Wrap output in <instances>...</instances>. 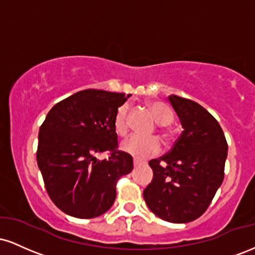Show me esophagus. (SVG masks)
<instances>
[{"instance_id":"esophagus-1","label":"esophagus","mask_w":255,"mask_h":255,"mask_svg":"<svg viewBox=\"0 0 255 255\" xmlns=\"http://www.w3.org/2000/svg\"><path fill=\"white\" fill-rule=\"evenodd\" d=\"M133 164H134V168H137V166L142 165V164H144V163H142V162H141V160L136 159V158H135V159H134V160H133Z\"/></svg>"}]
</instances>
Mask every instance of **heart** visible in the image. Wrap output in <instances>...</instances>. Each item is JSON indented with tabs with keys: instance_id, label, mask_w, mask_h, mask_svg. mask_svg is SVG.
I'll return each instance as SVG.
<instances>
[{
	"instance_id": "obj_1",
	"label": "heart",
	"mask_w": 255,
	"mask_h": 255,
	"mask_svg": "<svg viewBox=\"0 0 255 255\" xmlns=\"http://www.w3.org/2000/svg\"><path fill=\"white\" fill-rule=\"evenodd\" d=\"M148 108L158 125L168 126L171 124L172 113L165 104L160 102H152ZM128 114H129V105L125 103L120 105L114 115V129L121 136L126 135L128 131ZM121 148L126 153L137 159H146L159 152L160 142L156 137H140L133 135L122 142Z\"/></svg>"
}]
</instances>
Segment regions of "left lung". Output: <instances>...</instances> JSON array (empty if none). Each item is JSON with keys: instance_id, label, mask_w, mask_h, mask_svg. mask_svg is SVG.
Instances as JSON below:
<instances>
[{"instance_id": "1", "label": "left lung", "mask_w": 255, "mask_h": 255, "mask_svg": "<svg viewBox=\"0 0 255 255\" xmlns=\"http://www.w3.org/2000/svg\"><path fill=\"white\" fill-rule=\"evenodd\" d=\"M168 99L183 131L168 153L148 162L153 178L144 199L163 221L188 223L206 211L223 182L228 144L217 120L200 104L175 95Z\"/></svg>"}]
</instances>
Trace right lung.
Masks as SVG:
<instances>
[{
  "mask_svg": "<svg viewBox=\"0 0 255 255\" xmlns=\"http://www.w3.org/2000/svg\"><path fill=\"white\" fill-rule=\"evenodd\" d=\"M130 95L84 90L52 107L39 128L37 163L46 192L61 211L89 219L113 206L119 178L133 170L118 150L114 115ZM111 152L108 160L97 156Z\"/></svg>",
  "mask_w": 255,
  "mask_h": 255,
  "instance_id": "add662e5",
  "label": "right lung"
}]
</instances>
